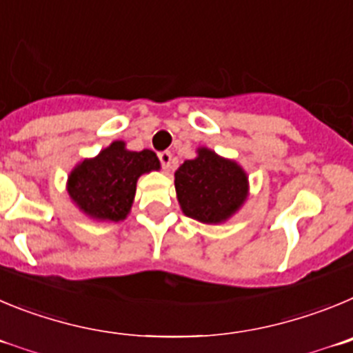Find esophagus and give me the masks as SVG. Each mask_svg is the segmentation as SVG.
<instances>
[{"instance_id":"34e87169","label":"esophagus","mask_w":353,"mask_h":353,"mask_svg":"<svg viewBox=\"0 0 353 353\" xmlns=\"http://www.w3.org/2000/svg\"><path fill=\"white\" fill-rule=\"evenodd\" d=\"M158 158H160L161 167H163V170H170V169H172L174 158H172V153H170V151H163V153L158 154Z\"/></svg>"}]
</instances>
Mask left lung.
Returning <instances> with one entry per match:
<instances>
[{
	"label": "left lung",
	"mask_w": 353,
	"mask_h": 353,
	"mask_svg": "<svg viewBox=\"0 0 353 353\" xmlns=\"http://www.w3.org/2000/svg\"><path fill=\"white\" fill-rule=\"evenodd\" d=\"M174 186L181 211L205 225L228 221L250 196L246 170L209 148H196V157L179 165Z\"/></svg>",
	"instance_id": "obj_1"
}]
</instances>
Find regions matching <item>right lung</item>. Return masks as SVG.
<instances>
[{
    "label": "right lung",
    "mask_w": 353,
    "mask_h": 353,
    "mask_svg": "<svg viewBox=\"0 0 353 353\" xmlns=\"http://www.w3.org/2000/svg\"><path fill=\"white\" fill-rule=\"evenodd\" d=\"M160 169L151 149L130 151L125 141H114L70 170L66 192L75 208L91 220L123 221L132 211L139 177Z\"/></svg>",
    "instance_id": "1"
}]
</instances>
